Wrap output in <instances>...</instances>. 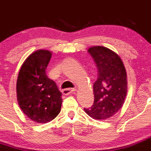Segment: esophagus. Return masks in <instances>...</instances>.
Segmentation results:
<instances>
[{
	"label": "esophagus",
	"mask_w": 151,
	"mask_h": 151,
	"mask_svg": "<svg viewBox=\"0 0 151 151\" xmlns=\"http://www.w3.org/2000/svg\"><path fill=\"white\" fill-rule=\"evenodd\" d=\"M74 91H76V88H65L63 90L62 92L64 95H68L70 93H74Z\"/></svg>",
	"instance_id": "obj_1"
}]
</instances>
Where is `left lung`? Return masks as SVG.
<instances>
[{
    "label": "left lung",
    "instance_id": "obj_1",
    "mask_svg": "<svg viewBox=\"0 0 151 151\" xmlns=\"http://www.w3.org/2000/svg\"><path fill=\"white\" fill-rule=\"evenodd\" d=\"M88 52L96 65L98 78L93 86V105L84 108L85 112L94 119H108L125 102L128 91L126 70L120 57L108 48L92 46Z\"/></svg>",
    "mask_w": 151,
    "mask_h": 151
}]
</instances>
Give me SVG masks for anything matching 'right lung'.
<instances>
[{
    "label": "right lung",
    "instance_id": "obj_1",
    "mask_svg": "<svg viewBox=\"0 0 151 151\" xmlns=\"http://www.w3.org/2000/svg\"><path fill=\"white\" fill-rule=\"evenodd\" d=\"M51 58L50 51H35L22 64L17 76L19 106L26 116L37 123L53 120L61 110L62 93L46 74Z\"/></svg>",
    "mask_w": 151,
    "mask_h": 151
}]
</instances>
